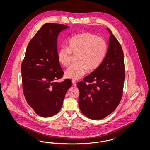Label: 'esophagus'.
Masks as SVG:
<instances>
[{
    "mask_svg": "<svg viewBox=\"0 0 150 150\" xmlns=\"http://www.w3.org/2000/svg\"><path fill=\"white\" fill-rule=\"evenodd\" d=\"M72 85H73L74 86H77V84H76V81H74V80H72Z\"/></svg>",
    "mask_w": 150,
    "mask_h": 150,
    "instance_id": "obj_1",
    "label": "esophagus"
}]
</instances>
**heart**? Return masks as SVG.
I'll return each mask as SVG.
<instances>
[{
	"instance_id": "obj_1",
	"label": "heart",
	"mask_w": 150,
	"mask_h": 150,
	"mask_svg": "<svg viewBox=\"0 0 150 150\" xmlns=\"http://www.w3.org/2000/svg\"><path fill=\"white\" fill-rule=\"evenodd\" d=\"M69 48L62 47L58 52L59 62L64 66H69L74 56L77 64L70 66L64 72L67 78L79 80L88 70H96L106 55L107 44L104 39L86 32L74 36L69 42Z\"/></svg>"
}]
</instances>
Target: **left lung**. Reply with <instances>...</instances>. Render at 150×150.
<instances>
[{
	"instance_id": "8db88e82",
	"label": "left lung",
	"mask_w": 150,
	"mask_h": 150,
	"mask_svg": "<svg viewBox=\"0 0 150 150\" xmlns=\"http://www.w3.org/2000/svg\"><path fill=\"white\" fill-rule=\"evenodd\" d=\"M107 29L110 36L103 61L84 81L77 84L80 111L93 120L102 119L114 111L122 98L125 76L121 45L111 31Z\"/></svg>"
}]
</instances>
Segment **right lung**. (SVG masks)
Segmentation results:
<instances>
[{"label":"right lung","mask_w":150,"mask_h":150,"mask_svg":"<svg viewBox=\"0 0 150 150\" xmlns=\"http://www.w3.org/2000/svg\"><path fill=\"white\" fill-rule=\"evenodd\" d=\"M69 28L62 24H44L29 42L22 62L25 97L36 114L43 117L59 111L66 92L71 86L69 79L57 81L64 74L57 57V38Z\"/></svg>","instance_id":"add662e5"}]
</instances>
